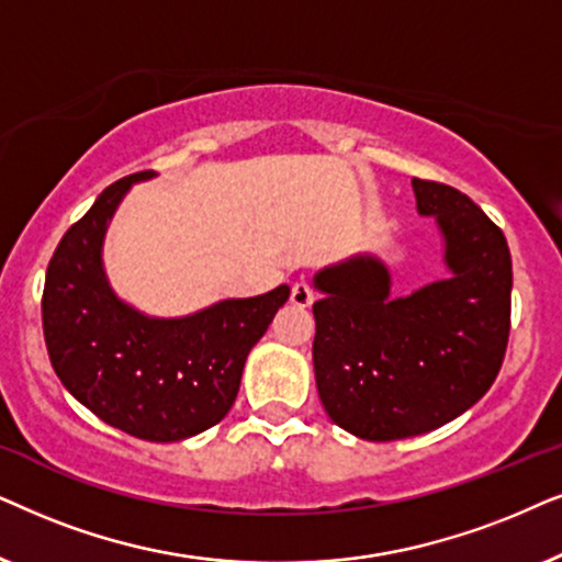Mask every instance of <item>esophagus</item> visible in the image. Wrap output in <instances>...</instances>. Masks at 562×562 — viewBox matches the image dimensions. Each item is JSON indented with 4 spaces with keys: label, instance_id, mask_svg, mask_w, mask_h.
<instances>
[{
    "label": "esophagus",
    "instance_id": "1",
    "mask_svg": "<svg viewBox=\"0 0 562 562\" xmlns=\"http://www.w3.org/2000/svg\"><path fill=\"white\" fill-rule=\"evenodd\" d=\"M313 297H316L313 295V288L305 280L295 282L293 293H290V301H293V305H297V308H308V305L313 303Z\"/></svg>",
    "mask_w": 562,
    "mask_h": 562
}]
</instances>
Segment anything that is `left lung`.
I'll use <instances>...</instances> for the list:
<instances>
[{
  "label": "left lung",
  "instance_id": "obj_1",
  "mask_svg": "<svg viewBox=\"0 0 562 562\" xmlns=\"http://www.w3.org/2000/svg\"><path fill=\"white\" fill-rule=\"evenodd\" d=\"M442 236L447 274L393 295L385 261L359 254L313 274V370L326 414L370 442L418 437L488 393L508 341L512 254L501 228L454 187L411 179Z\"/></svg>",
  "mask_w": 562,
  "mask_h": 562
}]
</instances>
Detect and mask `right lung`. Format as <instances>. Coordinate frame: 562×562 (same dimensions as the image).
<instances>
[{"label":"right lung","instance_id":"add662e5","mask_svg":"<svg viewBox=\"0 0 562 562\" xmlns=\"http://www.w3.org/2000/svg\"><path fill=\"white\" fill-rule=\"evenodd\" d=\"M154 177L117 179L66 231L48 265L43 334L58 380L81 406L131 437L182 442L234 406L246 357L290 288L179 318L148 316L117 297L104 272V236L131 187Z\"/></svg>","mask_w":562,"mask_h":562}]
</instances>
